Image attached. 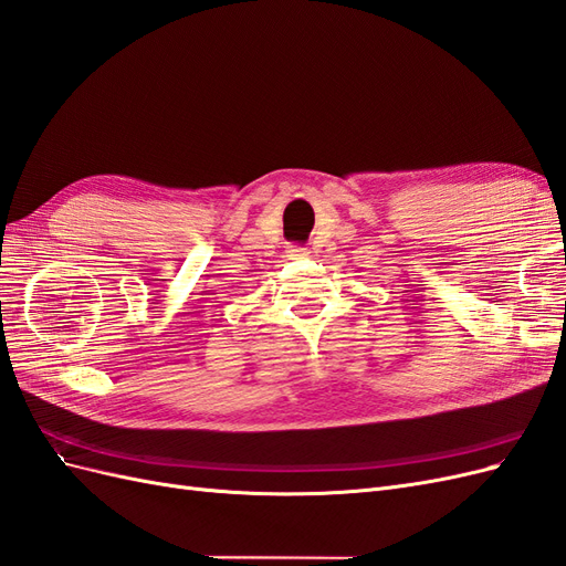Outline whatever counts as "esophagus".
Segmentation results:
<instances>
[{
  "label": "esophagus",
  "instance_id": "1",
  "mask_svg": "<svg viewBox=\"0 0 566 566\" xmlns=\"http://www.w3.org/2000/svg\"><path fill=\"white\" fill-rule=\"evenodd\" d=\"M287 252H290V256H306V254H304L306 250H304V248H297V245H290Z\"/></svg>",
  "mask_w": 566,
  "mask_h": 566
}]
</instances>
